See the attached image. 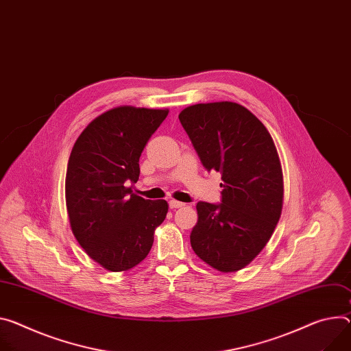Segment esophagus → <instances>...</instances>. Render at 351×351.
Instances as JSON below:
<instances>
[{"label": "esophagus", "instance_id": "34e87169", "mask_svg": "<svg viewBox=\"0 0 351 351\" xmlns=\"http://www.w3.org/2000/svg\"><path fill=\"white\" fill-rule=\"evenodd\" d=\"M183 206H184L183 203H180V202H176V200H171V202H169V207H171L172 210L180 208V207H183Z\"/></svg>", "mask_w": 351, "mask_h": 351}]
</instances>
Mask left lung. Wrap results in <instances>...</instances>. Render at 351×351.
<instances>
[{"instance_id": "obj_1", "label": "left lung", "mask_w": 351, "mask_h": 351, "mask_svg": "<svg viewBox=\"0 0 351 351\" xmlns=\"http://www.w3.org/2000/svg\"><path fill=\"white\" fill-rule=\"evenodd\" d=\"M179 120L203 167L219 172L221 203L199 202L190 243L211 267L247 266L269 242L282 208V171L270 133L234 102L199 104Z\"/></svg>"}]
</instances>
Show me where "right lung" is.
<instances>
[{"label":"right lung","mask_w":351,"mask_h":351,"mask_svg":"<svg viewBox=\"0 0 351 351\" xmlns=\"http://www.w3.org/2000/svg\"><path fill=\"white\" fill-rule=\"evenodd\" d=\"M168 110L120 106L92 120L77 138L67 167L71 230L95 262L124 271L143 262L168 213L165 200L133 193L141 152Z\"/></svg>","instance_id":"right-lung-1"}]
</instances>
